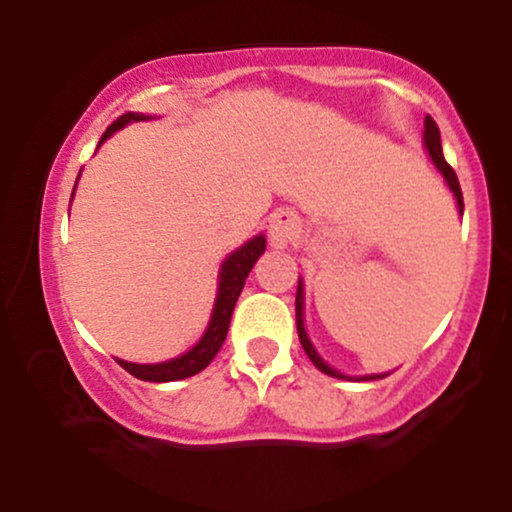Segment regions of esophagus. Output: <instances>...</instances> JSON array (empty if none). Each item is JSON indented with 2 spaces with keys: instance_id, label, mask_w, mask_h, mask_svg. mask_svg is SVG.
I'll return each instance as SVG.
<instances>
[{
  "instance_id": "1",
  "label": "esophagus",
  "mask_w": 512,
  "mask_h": 512,
  "mask_svg": "<svg viewBox=\"0 0 512 512\" xmlns=\"http://www.w3.org/2000/svg\"><path fill=\"white\" fill-rule=\"evenodd\" d=\"M301 233V219L291 209H276L269 219V240L274 248H286Z\"/></svg>"
}]
</instances>
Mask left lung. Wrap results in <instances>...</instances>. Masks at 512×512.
<instances>
[{
  "instance_id": "obj_1",
  "label": "left lung",
  "mask_w": 512,
  "mask_h": 512,
  "mask_svg": "<svg viewBox=\"0 0 512 512\" xmlns=\"http://www.w3.org/2000/svg\"><path fill=\"white\" fill-rule=\"evenodd\" d=\"M424 127H426V129H424V142H426L428 154H431L433 163H436L440 173H443V178H445V182H448L450 190L455 192L457 207H460V214H462V211H464V202H462L460 180H457L455 170H452L450 163L445 161V156H443V146H440V129H438V125H436V120H433L431 115H426ZM296 325H298V339H301L303 351H305V354H308L310 361L315 363V368H317V370H322V373L332 375V378H342V380H344L346 375L339 373V370L330 368V366H327L325 361H322L320 356H317V351L313 349V344H310L308 334H305V327H303V284H301V281H298V291H296ZM385 375H387V373H385ZM385 375H366V378H361V380H378V378H385Z\"/></svg>"
}]
</instances>
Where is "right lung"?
Here are the masks:
<instances>
[{"label": "right lung", "instance_id": "add662e5", "mask_svg": "<svg viewBox=\"0 0 512 512\" xmlns=\"http://www.w3.org/2000/svg\"><path fill=\"white\" fill-rule=\"evenodd\" d=\"M137 120H146V117L139 113L120 115L113 125L105 129L101 142H105V139H108L113 132H117V129L125 127L127 122H137ZM264 248H267V240H264V236H257L252 238L250 243H245L243 248H238L233 255H228V260L223 262L221 274H219V293H216L209 330L204 332L202 342H199L195 349H190L187 354L173 358V361L154 363V366H142V363H127V361H117V363H120L127 373H132L134 378L149 380V383H170V380L190 378V375H197L199 370L207 368L209 363L214 361V356L219 354L223 342H226L233 308H236V301L240 291H243L250 269L255 267L257 257L262 255Z\"/></svg>", "mask_w": 512, "mask_h": 512}]
</instances>
